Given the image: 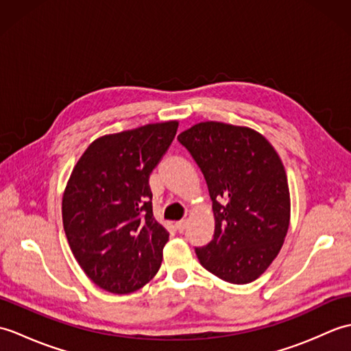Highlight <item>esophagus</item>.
<instances>
[{"label":"esophagus","instance_id":"esophagus-1","mask_svg":"<svg viewBox=\"0 0 351 351\" xmlns=\"http://www.w3.org/2000/svg\"><path fill=\"white\" fill-rule=\"evenodd\" d=\"M175 228L178 229V232H184L185 229H187V220H181V221H176V225H175Z\"/></svg>","mask_w":351,"mask_h":351}]
</instances>
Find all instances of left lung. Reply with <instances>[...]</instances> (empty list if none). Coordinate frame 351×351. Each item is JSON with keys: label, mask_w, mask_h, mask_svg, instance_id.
<instances>
[{"label": "left lung", "mask_w": 351, "mask_h": 351, "mask_svg": "<svg viewBox=\"0 0 351 351\" xmlns=\"http://www.w3.org/2000/svg\"><path fill=\"white\" fill-rule=\"evenodd\" d=\"M178 140L202 170L213 200L214 238L196 249L200 264L225 282H253L278 256L289 228L280 156L261 132L215 121L193 125Z\"/></svg>", "instance_id": "1"}]
</instances>
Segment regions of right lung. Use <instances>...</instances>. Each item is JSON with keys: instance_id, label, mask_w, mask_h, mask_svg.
I'll use <instances>...</instances> for the list:
<instances>
[{"instance_id": "1", "label": "right lung", "mask_w": 351, "mask_h": 351, "mask_svg": "<svg viewBox=\"0 0 351 351\" xmlns=\"http://www.w3.org/2000/svg\"><path fill=\"white\" fill-rule=\"evenodd\" d=\"M180 122L106 134L80 156L62 202L69 247L99 288L130 294L160 270L169 232L155 220L149 175Z\"/></svg>"}]
</instances>
